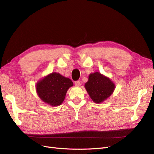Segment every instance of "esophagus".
Returning a JSON list of instances; mask_svg holds the SVG:
<instances>
[{"instance_id":"obj_1","label":"esophagus","mask_w":154,"mask_h":154,"mask_svg":"<svg viewBox=\"0 0 154 154\" xmlns=\"http://www.w3.org/2000/svg\"><path fill=\"white\" fill-rule=\"evenodd\" d=\"M74 84H75V86L76 87H80L81 85V83L80 82V81H76L75 82V83H74Z\"/></svg>"}]
</instances>
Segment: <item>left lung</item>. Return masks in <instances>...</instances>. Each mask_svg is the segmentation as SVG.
<instances>
[{
  "instance_id": "left-lung-1",
  "label": "left lung",
  "mask_w": 154,
  "mask_h": 154,
  "mask_svg": "<svg viewBox=\"0 0 154 154\" xmlns=\"http://www.w3.org/2000/svg\"><path fill=\"white\" fill-rule=\"evenodd\" d=\"M116 85L109 77L100 72L91 73L85 88L91 100L96 103H101L112 95Z\"/></svg>"
}]
</instances>
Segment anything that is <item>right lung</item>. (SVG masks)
I'll return each instance as SVG.
<instances>
[{
	"mask_svg": "<svg viewBox=\"0 0 154 154\" xmlns=\"http://www.w3.org/2000/svg\"><path fill=\"white\" fill-rule=\"evenodd\" d=\"M72 86L73 83L69 78L54 72L37 82L36 91L42 101L56 106L63 103L68 89Z\"/></svg>",
	"mask_w": 154,
	"mask_h": 154,
	"instance_id": "obj_1",
	"label": "right lung"
}]
</instances>
